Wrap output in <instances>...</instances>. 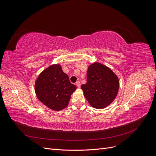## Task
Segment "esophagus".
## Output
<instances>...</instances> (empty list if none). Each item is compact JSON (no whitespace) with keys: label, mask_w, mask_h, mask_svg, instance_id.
I'll list each match as a JSON object with an SVG mask.
<instances>
[{"label":"esophagus","mask_w":156,"mask_h":156,"mask_svg":"<svg viewBox=\"0 0 156 156\" xmlns=\"http://www.w3.org/2000/svg\"><path fill=\"white\" fill-rule=\"evenodd\" d=\"M76 86L78 87V88H80V87H81V83H80L79 81H77V82H76Z\"/></svg>","instance_id":"esophagus-1"}]
</instances>
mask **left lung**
Segmentation results:
<instances>
[{"instance_id":"1","label":"left lung","mask_w":156,"mask_h":156,"mask_svg":"<svg viewBox=\"0 0 156 156\" xmlns=\"http://www.w3.org/2000/svg\"><path fill=\"white\" fill-rule=\"evenodd\" d=\"M87 83L83 84L84 96L92 107L101 109L114 101L119 89V80L106 66L99 62L90 65Z\"/></svg>"}]
</instances>
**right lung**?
Masks as SVG:
<instances>
[{"label":"right lung","instance_id":"add662e5","mask_svg":"<svg viewBox=\"0 0 156 156\" xmlns=\"http://www.w3.org/2000/svg\"><path fill=\"white\" fill-rule=\"evenodd\" d=\"M76 88L59 64L51 65L44 70L35 83L37 98L44 105L54 111L66 107Z\"/></svg>","mask_w":156,"mask_h":156}]
</instances>
